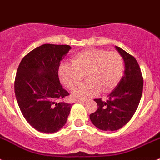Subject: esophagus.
Listing matches in <instances>:
<instances>
[{
    "instance_id": "34e87169",
    "label": "esophagus",
    "mask_w": 160,
    "mask_h": 160,
    "mask_svg": "<svg viewBox=\"0 0 160 160\" xmlns=\"http://www.w3.org/2000/svg\"><path fill=\"white\" fill-rule=\"evenodd\" d=\"M76 102L77 103H85L86 100H80V99H78V100H76Z\"/></svg>"
}]
</instances>
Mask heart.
<instances>
[{
  "label": "heart",
  "instance_id": "obj_1",
  "mask_svg": "<svg viewBox=\"0 0 160 160\" xmlns=\"http://www.w3.org/2000/svg\"><path fill=\"white\" fill-rule=\"evenodd\" d=\"M123 72V60L116 52L92 48L80 52L72 60V64L63 63L58 75L61 83L72 89L81 81L85 75V83L73 89L74 98H88L101 89L107 92L119 83Z\"/></svg>",
  "mask_w": 160,
  "mask_h": 160
}]
</instances>
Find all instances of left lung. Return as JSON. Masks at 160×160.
<instances>
[{"mask_svg":"<svg viewBox=\"0 0 160 160\" xmlns=\"http://www.w3.org/2000/svg\"><path fill=\"white\" fill-rule=\"evenodd\" d=\"M116 48L124 61V75L106 101L95 99L98 108L89 116L92 123L103 131L119 130L128 123L143 92V80L137 60L119 47Z\"/></svg>","mask_w":160,"mask_h":160,"instance_id":"8db88e82","label":"left lung"}]
</instances>
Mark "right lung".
Returning a JSON list of instances; mask_svg holds the SVG:
<instances>
[{"mask_svg": "<svg viewBox=\"0 0 160 160\" xmlns=\"http://www.w3.org/2000/svg\"><path fill=\"white\" fill-rule=\"evenodd\" d=\"M70 49L66 44H42L19 64L14 83L16 98L24 119L39 132L54 133L67 122L72 104L57 102L69 95L60 84L58 70Z\"/></svg>", "mask_w": 160, "mask_h": 160, "instance_id": "1", "label": "right lung"}]
</instances>
